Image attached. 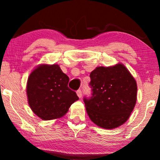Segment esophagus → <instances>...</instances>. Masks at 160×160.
Returning a JSON list of instances; mask_svg holds the SVG:
<instances>
[{"mask_svg":"<svg viewBox=\"0 0 160 160\" xmlns=\"http://www.w3.org/2000/svg\"><path fill=\"white\" fill-rule=\"evenodd\" d=\"M77 95H78V96L79 98H81L82 97V91L80 90V89H78V91H77Z\"/></svg>","mask_w":160,"mask_h":160,"instance_id":"esophagus-1","label":"esophagus"}]
</instances>
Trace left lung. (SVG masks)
<instances>
[{
    "label": "left lung",
    "mask_w": 160,
    "mask_h": 160,
    "mask_svg": "<svg viewBox=\"0 0 160 160\" xmlns=\"http://www.w3.org/2000/svg\"><path fill=\"white\" fill-rule=\"evenodd\" d=\"M90 79L91 96L83 98L90 120L99 127L110 129L126 122L137 99L136 81L128 69L120 63L97 67Z\"/></svg>",
    "instance_id": "1"
}]
</instances>
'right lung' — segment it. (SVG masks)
<instances>
[{
  "label": "right lung",
  "instance_id": "obj_1",
  "mask_svg": "<svg viewBox=\"0 0 160 160\" xmlns=\"http://www.w3.org/2000/svg\"><path fill=\"white\" fill-rule=\"evenodd\" d=\"M69 78L58 65H41L31 73L27 95L31 109L43 120L60 118L79 98L68 86Z\"/></svg>",
  "mask_w": 160,
  "mask_h": 160
}]
</instances>
